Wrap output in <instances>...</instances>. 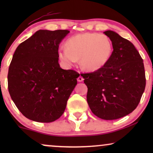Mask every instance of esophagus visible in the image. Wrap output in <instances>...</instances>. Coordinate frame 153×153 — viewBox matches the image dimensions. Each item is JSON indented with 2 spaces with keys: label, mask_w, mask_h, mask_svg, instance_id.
Returning a JSON list of instances; mask_svg holds the SVG:
<instances>
[{
  "label": "esophagus",
  "mask_w": 153,
  "mask_h": 153,
  "mask_svg": "<svg viewBox=\"0 0 153 153\" xmlns=\"http://www.w3.org/2000/svg\"><path fill=\"white\" fill-rule=\"evenodd\" d=\"M77 80H78L79 82H81V81H83V78L81 76H79L78 77V79H77Z\"/></svg>",
  "instance_id": "obj_1"
}]
</instances>
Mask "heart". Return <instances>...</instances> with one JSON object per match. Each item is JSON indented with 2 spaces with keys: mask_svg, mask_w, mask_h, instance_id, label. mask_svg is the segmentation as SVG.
Wrapping results in <instances>:
<instances>
[{
  "mask_svg": "<svg viewBox=\"0 0 153 153\" xmlns=\"http://www.w3.org/2000/svg\"><path fill=\"white\" fill-rule=\"evenodd\" d=\"M113 52L111 42L105 35L86 33L70 37L66 48L60 47L58 56L67 65H72L80 59L85 70L96 71L103 68L109 60Z\"/></svg>",
  "mask_w": 153,
  "mask_h": 153,
  "instance_id": "obj_1",
  "label": "heart"
}]
</instances>
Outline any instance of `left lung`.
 Masks as SVG:
<instances>
[{"mask_svg": "<svg viewBox=\"0 0 153 153\" xmlns=\"http://www.w3.org/2000/svg\"><path fill=\"white\" fill-rule=\"evenodd\" d=\"M112 42V55L103 68L81 74L88 87L92 112L104 120H116L137 107L146 88L141 56L131 42L111 30L104 33Z\"/></svg>", "mask_w": 153, "mask_h": 153, "instance_id": "8db88e82", "label": "left lung"}]
</instances>
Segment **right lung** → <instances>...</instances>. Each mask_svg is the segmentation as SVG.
<instances>
[{"instance_id": "add662e5", "label": "right lung", "mask_w": 153, "mask_h": 153, "mask_svg": "<svg viewBox=\"0 0 153 153\" xmlns=\"http://www.w3.org/2000/svg\"><path fill=\"white\" fill-rule=\"evenodd\" d=\"M70 31L39 30L16 48L7 74L10 97L26 118L51 123L62 116L79 74L62 70L58 48Z\"/></svg>"}]
</instances>
